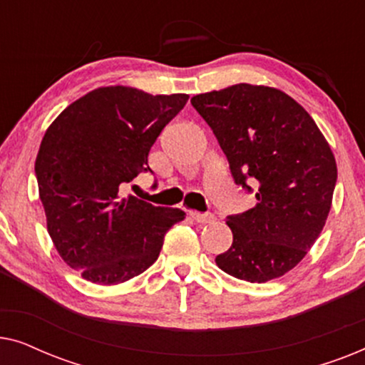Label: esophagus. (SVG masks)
<instances>
[{
  "label": "esophagus",
  "instance_id": "obj_1",
  "mask_svg": "<svg viewBox=\"0 0 365 365\" xmlns=\"http://www.w3.org/2000/svg\"><path fill=\"white\" fill-rule=\"evenodd\" d=\"M189 216H191L194 221L199 222V224H209V222H214L216 221V217H214V214L211 212H196V211H191L189 212Z\"/></svg>",
  "mask_w": 365,
  "mask_h": 365
}]
</instances>
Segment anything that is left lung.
Instances as JSON below:
<instances>
[{
	"mask_svg": "<svg viewBox=\"0 0 365 365\" xmlns=\"http://www.w3.org/2000/svg\"><path fill=\"white\" fill-rule=\"evenodd\" d=\"M191 104L212 129L234 182L257 199L249 211L227 216L232 246L216 264L249 282L284 276L312 247L331 211L337 181L331 146L281 89L241 83L197 94Z\"/></svg>",
	"mask_w": 365,
	"mask_h": 365,
	"instance_id": "left-lung-1",
	"label": "left lung"
}]
</instances>
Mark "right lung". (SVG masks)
I'll return each mask as SVG.
<instances>
[{"label":"right lung","instance_id":"obj_1","mask_svg":"<svg viewBox=\"0 0 365 365\" xmlns=\"http://www.w3.org/2000/svg\"><path fill=\"white\" fill-rule=\"evenodd\" d=\"M187 94L106 86L84 94L46 129L36 173L48 232L63 261L89 282H126L153 266L178 207L121 196L149 171L148 154Z\"/></svg>","mask_w":365,"mask_h":365}]
</instances>
